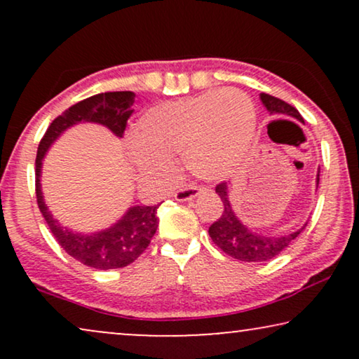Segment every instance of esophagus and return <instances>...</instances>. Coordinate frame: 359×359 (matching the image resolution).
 <instances>
[{
  "instance_id": "esophagus-1",
  "label": "esophagus",
  "mask_w": 359,
  "mask_h": 359,
  "mask_svg": "<svg viewBox=\"0 0 359 359\" xmlns=\"http://www.w3.org/2000/svg\"><path fill=\"white\" fill-rule=\"evenodd\" d=\"M201 191H203V188H199V186H196V184H184V186H181L178 191H176L175 199L181 201V203H183V201H191V199H194L196 196L201 193Z\"/></svg>"
}]
</instances>
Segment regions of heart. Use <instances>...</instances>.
<instances>
[{
  "label": "heart",
  "instance_id": "heart-1",
  "mask_svg": "<svg viewBox=\"0 0 359 359\" xmlns=\"http://www.w3.org/2000/svg\"><path fill=\"white\" fill-rule=\"evenodd\" d=\"M257 130V111L245 93L212 90L154 106L142 116L132 160L150 173H166L170 155L204 180L232 176L247 158Z\"/></svg>",
  "mask_w": 359,
  "mask_h": 359
}]
</instances>
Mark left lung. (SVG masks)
Here are the masks:
<instances>
[{
	"label": "left lung",
	"instance_id": "1",
	"mask_svg": "<svg viewBox=\"0 0 359 359\" xmlns=\"http://www.w3.org/2000/svg\"><path fill=\"white\" fill-rule=\"evenodd\" d=\"M259 97H262V102L269 111V114L296 117V119L304 122L302 116L299 114L296 107L287 104L286 101L271 95H266V93H262ZM215 193L219 194L220 201L224 203V210L222 215L209 227V235L212 238V242L224 253H227L229 257L235 259H240V262H268V259L278 257L283 250H286L299 237V233L306 229V225H304L297 232H292L289 235H274V237L273 235L255 233L245 227L237 219V215L233 214L232 205H230L229 201L227 183H219L215 186Z\"/></svg>",
	"mask_w": 359,
	"mask_h": 359
}]
</instances>
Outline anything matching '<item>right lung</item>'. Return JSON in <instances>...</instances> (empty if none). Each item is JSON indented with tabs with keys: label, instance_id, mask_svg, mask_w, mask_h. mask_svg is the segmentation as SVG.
Listing matches in <instances>:
<instances>
[{
	"label": "right lung",
	"instance_id": "1",
	"mask_svg": "<svg viewBox=\"0 0 359 359\" xmlns=\"http://www.w3.org/2000/svg\"><path fill=\"white\" fill-rule=\"evenodd\" d=\"M134 93L130 91H109L100 93L91 97H86L65 112L55 117L52 124L43 134L37 149L36 158V196L39 209L46 219V222L60 243V247L78 262L96 269H116L124 268L132 262H135L145 248L149 247L150 240L154 238L158 227L156 217V205H134L127 210V214L111 229L93 235L73 233L72 230L62 227L52 214L48 212L43 196L41 191V168L42 158L46 155L58 135L63 130L78 122H97L106 126L117 137L124 135L127 119L132 114V102Z\"/></svg>",
	"mask_w": 359,
	"mask_h": 359
}]
</instances>
